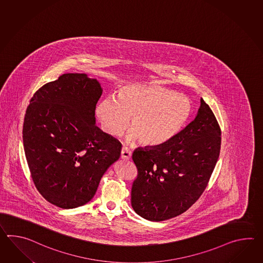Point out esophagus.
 <instances>
[{
	"label": "esophagus",
	"mask_w": 263,
	"mask_h": 263,
	"mask_svg": "<svg viewBox=\"0 0 263 263\" xmlns=\"http://www.w3.org/2000/svg\"><path fill=\"white\" fill-rule=\"evenodd\" d=\"M132 153L129 150L127 147H123L122 148V152H121V158H123V160H129L131 158Z\"/></svg>",
	"instance_id": "obj_1"
}]
</instances>
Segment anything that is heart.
<instances>
[{
	"instance_id": "heart-1",
	"label": "heart",
	"mask_w": 263,
	"mask_h": 263,
	"mask_svg": "<svg viewBox=\"0 0 263 263\" xmlns=\"http://www.w3.org/2000/svg\"><path fill=\"white\" fill-rule=\"evenodd\" d=\"M193 105L187 96L156 85L129 84L117 97L101 100L96 114L105 133L122 134L128 125L129 140L144 146L166 143L190 121Z\"/></svg>"
}]
</instances>
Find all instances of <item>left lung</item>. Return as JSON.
Listing matches in <instances>:
<instances>
[{"label": "left lung", "mask_w": 263, "mask_h": 263, "mask_svg": "<svg viewBox=\"0 0 263 263\" xmlns=\"http://www.w3.org/2000/svg\"><path fill=\"white\" fill-rule=\"evenodd\" d=\"M221 128L201 99L192 123L161 145L137 149L131 204L146 220L160 222L189 210L203 194L221 150Z\"/></svg>", "instance_id": "8db88e82"}]
</instances>
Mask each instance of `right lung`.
Instances as JSON below:
<instances>
[{"label":"right lung","instance_id":"obj_1","mask_svg":"<svg viewBox=\"0 0 263 263\" xmlns=\"http://www.w3.org/2000/svg\"><path fill=\"white\" fill-rule=\"evenodd\" d=\"M102 92L96 79L65 73L39 88L26 108L23 140L32 180L61 209L90 201L121 156V142L95 125Z\"/></svg>","mask_w":263,"mask_h":263}]
</instances>
